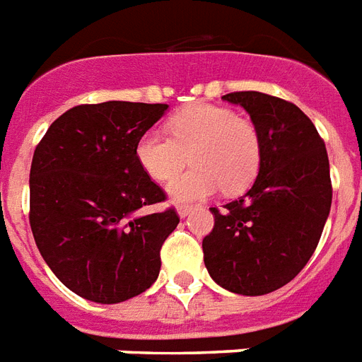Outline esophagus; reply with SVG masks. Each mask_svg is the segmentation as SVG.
Returning a JSON list of instances; mask_svg holds the SVG:
<instances>
[{
    "label": "esophagus",
    "mask_w": 362,
    "mask_h": 362,
    "mask_svg": "<svg viewBox=\"0 0 362 362\" xmlns=\"http://www.w3.org/2000/svg\"><path fill=\"white\" fill-rule=\"evenodd\" d=\"M176 211H178V214H180L182 218H186L187 214L193 211V206L192 205H178L176 206Z\"/></svg>",
    "instance_id": "obj_1"
}]
</instances>
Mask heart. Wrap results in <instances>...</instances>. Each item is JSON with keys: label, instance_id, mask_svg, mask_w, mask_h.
<instances>
[{"label": "heart", "instance_id": "b5f03b06", "mask_svg": "<svg viewBox=\"0 0 362 362\" xmlns=\"http://www.w3.org/2000/svg\"><path fill=\"white\" fill-rule=\"evenodd\" d=\"M169 134L148 131L138 138L136 159L146 175L169 184L175 201L203 199L224 189L230 195L245 192L255 182L262 163L258 127L226 106L192 104L176 112L167 123Z\"/></svg>", "mask_w": 362, "mask_h": 362}]
</instances>
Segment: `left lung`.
<instances>
[{"label":"left lung","mask_w":362,"mask_h":362,"mask_svg":"<svg viewBox=\"0 0 362 362\" xmlns=\"http://www.w3.org/2000/svg\"><path fill=\"white\" fill-rule=\"evenodd\" d=\"M222 98L258 127L262 163L243 197L211 209L203 256L226 291L262 296L291 283L315 252L332 203L330 165L325 140L296 104L258 90Z\"/></svg>","instance_id":"left-lung-1"}]
</instances>
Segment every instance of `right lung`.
Listing matches in <instances>:
<instances>
[{
  "label": "right lung",
  "mask_w": 362,
  "mask_h": 362,
  "mask_svg": "<svg viewBox=\"0 0 362 362\" xmlns=\"http://www.w3.org/2000/svg\"><path fill=\"white\" fill-rule=\"evenodd\" d=\"M167 104H79L52 121L30 169V228L62 285L90 302L117 303L148 291L161 247L180 222L136 159V142Z\"/></svg>",
  "instance_id": "add662e5"
}]
</instances>
